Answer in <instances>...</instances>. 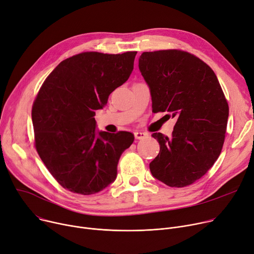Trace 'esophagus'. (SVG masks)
I'll return each mask as SVG.
<instances>
[{
	"label": "esophagus",
	"instance_id": "obj_1",
	"mask_svg": "<svg viewBox=\"0 0 254 254\" xmlns=\"http://www.w3.org/2000/svg\"><path fill=\"white\" fill-rule=\"evenodd\" d=\"M134 136H135L136 139H143L148 136V134L144 132H134Z\"/></svg>",
	"mask_w": 254,
	"mask_h": 254
}]
</instances>
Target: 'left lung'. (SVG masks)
<instances>
[{
  "label": "left lung",
  "mask_w": 254,
  "mask_h": 254,
  "mask_svg": "<svg viewBox=\"0 0 254 254\" xmlns=\"http://www.w3.org/2000/svg\"><path fill=\"white\" fill-rule=\"evenodd\" d=\"M138 67L153 112H167L177 120L171 137L152 134L160 153L150 163L151 173L169 187L191 185L212 167L225 141L229 106L216 74L181 50L143 52Z\"/></svg>",
  "instance_id": "left-lung-1"
}]
</instances>
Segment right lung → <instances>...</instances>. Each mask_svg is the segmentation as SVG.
<instances>
[{"mask_svg":"<svg viewBox=\"0 0 254 254\" xmlns=\"http://www.w3.org/2000/svg\"><path fill=\"white\" fill-rule=\"evenodd\" d=\"M136 53L77 54L59 64L42 85L32 110L36 148L64 189L92 195L115 182L119 160L134 135L99 131L94 116L128 80Z\"/></svg>","mask_w":254,"mask_h":254,"instance_id":"obj_1","label":"right lung"}]
</instances>
